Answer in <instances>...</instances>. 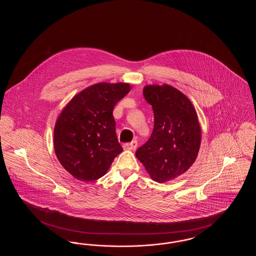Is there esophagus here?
Segmentation results:
<instances>
[{
  "label": "esophagus",
  "mask_w": 256,
  "mask_h": 256,
  "mask_svg": "<svg viewBox=\"0 0 256 256\" xmlns=\"http://www.w3.org/2000/svg\"><path fill=\"white\" fill-rule=\"evenodd\" d=\"M137 148V141H132L130 143H126L122 145V148L126 150H134Z\"/></svg>",
  "instance_id": "1"
}]
</instances>
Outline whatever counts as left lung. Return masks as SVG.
I'll return each instance as SVG.
<instances>
[{
  "instance_id": "1",
  "label": "left lung",
  "mask_w": 256,
  "mask_h": 256,
  "mask_svg": "<svg viewBox=\"0 0 256 256\" xmlns=\"http://www.w3.org/2000/svg\"><path fill=\"white\" fill-rule=\"evenodd\" d=\"M143 95L152 106L154 126L135 156L154 182H166L195 162L202 141L200 122L190 100L172 86H146Z\"/></svg>"
}]
</instances>
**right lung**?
Returning <instances> with one entry per match:
<instances>
[{
  "label": "right lung",
  "mask_w": 256,
  "mask_h": 256,
  "mask_svg": "<svg viewBox=\"0 0 256 256\" xmlns=\"http://www.w3.org/2000/svg\"><path fill=\"white\" fill-rule=\"evenodd\" d=\"M130 91L128 84L100 82L76 94L58 116L54 146L63 168L82 182L104 176L122 152L113 108Z\"/></svg>",
  "instance_id": "right-lung-1"
}]
</instances>
